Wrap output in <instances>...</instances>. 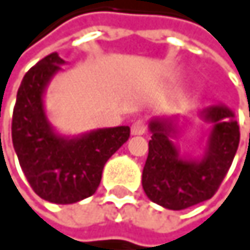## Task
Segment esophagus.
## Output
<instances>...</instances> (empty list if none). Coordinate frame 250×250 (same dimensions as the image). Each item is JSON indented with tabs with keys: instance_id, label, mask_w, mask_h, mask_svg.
<instances>
[{
	"instance_id": "esophagus-1",
	"label": "esophagus",
	"mask_w": 250,
	"mask_h": 250,
	"mask_svg": "<svg viewBox=\"0 0 250 250\" xmlns=\"http://www.w3.org/2000/svg\"><path fill=\"white\" fill-rule=\"evenodd\" d=\"M145 130H146V126H145V123H144V121H141V120L135 121V123L132 124V127H130V132H132V135H133V136L144 135V133H145Z\"/></svg>"
}]
</instances>
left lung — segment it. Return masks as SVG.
<instances>
[{"mask_svg": "<svg viewBox=\"0 0 250 250\" xmlns=\"http://www.w3.org/2000/svg\"><path fill=\"white\" fill-rule=\"evenodd\" d=\"M210 123L202 155L181 154L173 139L179 133V117L151 118L148 158L142 172L146 197L170 210H182L209 200L225 178L239 148L240 130L234 112L218 104L200 112Z\"/></svg>", "mask_w": 250, "mask_h": 250, "instance_id": "1", "label": "left lung"}]
</instances>
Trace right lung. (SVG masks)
<instances>
[{"instance_id": "obj_1", "label": "right lung", "mask_w": 250, "mask_h": 250, "mask_svg": "<svg viewBox=\"0 0 250 250\" xmlns=\"http://www.w3.org/2000/svg\"><path fill=\"white\" fill-rule=\"evenodd\" d=\"M66 62L58 53L41 59L23 77L13 111L11 139L21 167L41 199L71 205L93 195L108 158L130 136L129 126L95 129L77 136L56 132L44 96Z\"/></svg>"}]
</instances>
